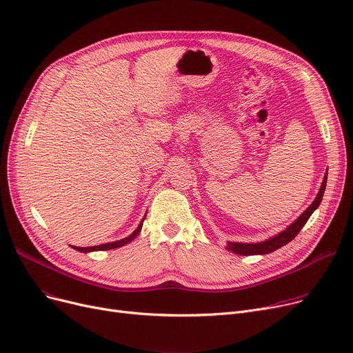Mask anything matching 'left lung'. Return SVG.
Wrapping results in <instances>:
<instances>
[{"mask_svg": "<svg viewBox=\"0 0 353 353\" xmlns=\"http://www.w3.org/2000/svg\"><path fill=\"white\" fill-rule=\"evenodd\" d=\"M326 179H327V173L325 174V179L322 181V186H321V190H319L316 199L313 200L312 205L298 219H296L286 230H283L279 234H276V236L265 240V242H259V243H236V242H229L226 249L232 250L236 254L252 256V254H268V253H272V252H274L277 249H281L282 246L288 245L290 240H293L294 236L302 230V228L306 225V221L309 220L312 213L319 208L321 201H322V197H323V193H325V189H326Z\"/></svg>", "mask_w": 353, "mask_h": 353, "instance_id": "obj_1", "label": "left lung"}]
</instances>
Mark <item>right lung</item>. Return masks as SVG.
I'll return each mask as SVG.
<instances>
[{
	"label": "right lung",
	"instance_id": "1",
	"mask_svg": "<svg viewBox=\"0 0 353 353\" xmlns=\"http://www.w3.org/2000/svg\"><path fill=\"white\" fill-rule=\"evenodd\" d=\"M143 221H144V219L141 220V223L137 226V229H136V230H134L132 234L127 236L125 239L117 240V242L104 243V245H99V246H90V248H80V246H71V248H74V249L79 250V252H83V253H88V252H97V250H110V249H117V248H121V246L127 245L128 242H132L133 239H136V236H139V233H140V230H141V226H143Z\"/></svg>",
	"mask_w": 353,
	"mask_h": 353
}]
</instances>
